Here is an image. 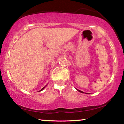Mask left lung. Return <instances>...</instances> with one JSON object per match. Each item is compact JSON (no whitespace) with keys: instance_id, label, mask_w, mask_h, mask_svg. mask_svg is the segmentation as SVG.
Masks as SVG:
<instances>
[{"instance_id":"8db88e82","label":"left lung","mask_w":124,"mask_h":124,"mask_svg":"<svg viewBox=\"0 0 124 124\" xmlns=\"http://www.w3.org/2000/svg\"><path fill=\"white\" fill-rule=\"evenodd\" d=\"M77 90H78V91H79V92H80V93H83V92H82V91H80V90H78V89H77Z\"/></svg>"}]
</instances>
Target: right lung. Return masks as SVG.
<instances>
[{
	"label": "right lung",
	"mask_w": 124,
	"mask_h": 124,
	"mask_svg": "<svg viewBox=\"0 0 124 124\" xmlns=\"http://www.w3.org/2000/svg\"><path fill=\"white\" fill-rule=\"evenodd\" d=\"M45 87H43V88H42V89H41V90H39V91H40V92H41V91H42V90H43V89H44V88H45Z\"/></svg>",
	"instance_id": "obj_1"
}]
</instances>
